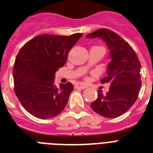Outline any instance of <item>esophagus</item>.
Here are the masks:
<instances>
[{
	"mask_svg": "<svg viewBox=\"0 0 153 153\" xmlns=\"http://www.w3.org/2000/svg\"><path fill=\"white\" fill-rule=\"evenodd\" d=\"M75 87L77 88V89H85L87 88V86L85 85H84V84H78V85L75 86Z\"/></svg>",
	"mask_w": 153,
	"mask_h": 153,
	"instance_id": "obj_1",
	"label": "esophagus"
}]
</instances>
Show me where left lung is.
I'll return each instance as SVG.
<instances>
[{"mask_svg": "<svg viewBox=\"0 0 153 153\" xmlns=\"http://www.w3.org/2000/svg\"><path fill=\"white\" fill-rule=\"evenodd\" d=\"M86 38H100L106 42L111 59L107 76L100 80L103 84H110L109 91L104 95L98 90V97L91 103L92 109L104 117H119L128 111L138 97L141 63L132 47L111 30L99 29Z\"/></svg>", "mask_w": 153, "mask_h": 153, "instance_id": "left-lung-1", "label": "left lung"}]
</instances>
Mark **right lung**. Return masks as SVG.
Masks as SVG:
<instances>
[{
  "label": "right lung",
  "instance_id": "add662e5",
  "mask_svg": "<svg viewBox=\"0 0 153 153\" xmlns=\"http://www.w3.org/2000/svg\"><path fill=\"white\" fill-rule=\"evenodd\" d=\"M82 33L36 36L20 48L13 68L14 90L30 114L45 120L56 116L74 89L71 82L54 84L55 72L64 67L69 51Z\"/></svg>",
  "mask_w": 153,
  "mask_h": 153
}]
</instances>
